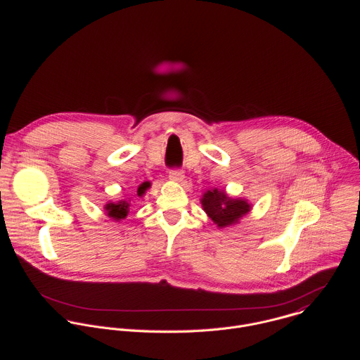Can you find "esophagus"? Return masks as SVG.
I'll list each match as a JSON object with an SVG mask.
<instances>
[{"instance_id": "obj_1", "label": "esophagus", "mask_w": 360, "mask_h": 360, "mask_svg": "<svg viewBox=\"0 0 360 360\" xmlns=\"http://www.w3.org/2000/svg\"><path fill=\"white\" fill-rule=\"evenodd\" d=\"M169 179L174 182H182L184 181V172L181 169H171L169 171Z\"/></svg>"}]
</instances>
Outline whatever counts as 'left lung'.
Listing matches in <instances>:
<instances>
[{"label": "left lung", "instance_id": "left-lung-1", "mask_svg": "<svg viewBox=\"0 0 360 360\" xmlns=\"http://www.w3.org/2000/svg\"><path fill=\"white\" fill-rule=\"evenodd\" d=\"M202 208L208 217L218 225V228H225L239 222L250 211V203L240 198H229L225 191H207L203 193Z\"/></svg>", "mask_w": 360, "mask_h": 360}]
</instances>
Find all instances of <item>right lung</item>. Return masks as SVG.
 <instances>
[{"label":"right lung","instance_id":"1","mask_svg":"<svg viewBox=\"0 0 360 360\" xmlns=\"http://www.w3.org/2000/svg\"><path fill=\"white\" fill-rule=\"evenodd\" d=\"M150 186V182H142L139 186H138V196H142L145 193V191ZM105 211H107V215L115 221H120V219H124L127 218L128 212H129V202L127 200H120V202H110L105 205Z\"/></svg>","mask_w":360,"mask_h":360}]
</instances>
